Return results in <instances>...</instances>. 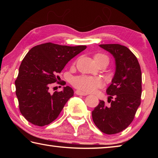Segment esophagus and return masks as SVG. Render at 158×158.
Masks as SVG:
<instances>
[{
	"label": "esophagus",
	"mask_w": 158,
	"mask_h": 158,
	"mask_svg": "<svg viewBox=\"0 0 158 158\" xmlns=\"http://www.w3.org/2000/svg\"><path fill=\"white\" fill-rule=\"evenodd\" d=\"M75 93H76L77 95H88L87 93H84V92H82V91H80V90H76Z\"/></svg>",
	"instance_id": "1"
}]
</instances>
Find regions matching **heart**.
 Listing matches in <instances>:
<instances>
[{
	"mask_svg": "<svg viewBox=\"0 0 158 158\" xmlns=\"http://www.w3.org/2000/svg\"><path fill=\"white\" fill-rule=\"evenodd\" d=\"M101 58H108L105 55L102 54V53H98L94 56L95 60H100ZM73 85L76 89L84 92H93L95 90L100 88L103 85V83L98 77H93L89 76H78L74 77L73 80Z\"/></svg>",
	"mask_w": 158,
	"mask_h": 158,
	"instance_id": "b5f03b06",
	"label": "heart"
}]
</instances>
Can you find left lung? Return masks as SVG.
Returning <instances> with one entry per match:
<instances>
[{"mask_svg":"<svg viewBox=\"0 0 158 158\" xmlns=\"http://www.w3.org/2000/svg\"><path fill=\"white\" fill-rule=\"evenodd\" d=\"M100 47L113 55L116 72L106 89L110 105L106 106L100 100L92 111V117L101 132L114 135L129 126L140 105L141 72L137 57L127 47L118 44H100Z\"/></svg>","mask_w":158,"mask_h":158,"instance_id":"1","label":"left lung"}]
</instances>
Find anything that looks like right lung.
Returning <instances> with one entry per match:
<instances>
[{"label": "right lung", "mask_w": 158, "mask_h": 158, "mask_svg": "<svg viewBox=\"0 0 158 158\" xmlns=\"http://www.w3.org/2000/svg\"><path fill=\"white\" fill-rule=\"evenodd\" d=\"M85 49L84 45L69 47L47 42L28 52L20 65L15 86L19 110L28 122L44 126L57 118L74 90L67 85L62 91L51 94L50 85L55 82L65 84L63 81H58L60 77L57 74Z\"/></svg>", "instance_id": "1"}]
</instances>
